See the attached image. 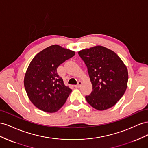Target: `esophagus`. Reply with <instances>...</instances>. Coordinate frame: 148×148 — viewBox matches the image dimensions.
<instances>
[{
    "label": "esophagus",
    "mask_w": 148,
    "mask_h": 148,
    "mask_svg": "<svg viewBox=\"0 0 148 148\" xmlns=\"http://www.w3.org/2000/svg\"><path fill=\"white\" fill-rule=\"evenodd\" d=\"M81 85H82V82H81V81H79L78 83H77V84H76V85H75L74 87H75V88H79L80 87H81Z\"/></svg>",
    "instance_id": "obj_1"
}]
</instances>
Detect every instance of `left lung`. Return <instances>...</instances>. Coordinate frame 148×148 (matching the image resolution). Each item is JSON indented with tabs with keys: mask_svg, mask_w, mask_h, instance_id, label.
<instances>
[{
	"mask_svg": "<svg viewBox=\"0 0 148 148\" xmlns=\"http://www.w3.org/2000/svg\"><path fill=\"white\" fill-rule=\"evenodd\" d=\"M79 56L87 66L92 91L86 96L88 103L98 110L115 105L127 87L128 70L120 57L101 46L80 51Z\"/></svg>",
	"mask_w": 148,
	"mask_h": 148,
	"instance_id": "obj_1",
	"label": "left lung"
}]
</instances>
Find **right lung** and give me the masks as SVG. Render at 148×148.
<instances>
[{
	"label": "right lung",
	"instance_id": "right-lung-1",
	"mask_svg": "<svg viewBox=\"0 0 148 148\" xmlns=\"http://www.w3.org/2000/svg\"><path fill=\"white\" fill-rule=\"evenodd\" d=\"M74 54V51L55 45L33 59L25 75L24 86L29 100L38 108L54 113L65 103L72 90L64 85L57 68Z\"/></svg>",
	"mask_w": 148,
	"mask_h": 148
}]
</instances>
